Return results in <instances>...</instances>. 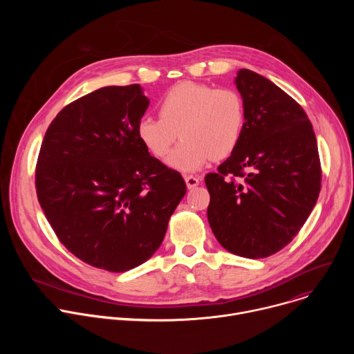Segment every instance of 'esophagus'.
Segmentation results:
<instances>
[{
    "label": "esophagus",
    "mask_w": 354,
    "mask_h": 354,
    "mask_svg": "<svg viewBox=\"0 0 354 354\" xmlns=\"http://www.w3.org/2000/svg\"><path fill=\"white\" fill-rule=\"evenodd\" d=\"M185 182H186L187 189H194L196 186H198L200 179L197 176H193V175H186L185 176Z\"/></svg>",
    "instance_id": "obj_1"
}]
</instances>
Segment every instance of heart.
I'll use <instances>...</instances> for the list:
<instances>
[{
  "label": "heart",
  "instance_id": "b5f03b06",
  "mask_svg": "<svg viewBox=\"0 0 354 354\" xmlns=\"http://www.w3.org/2000/svg\"><path fill=\"white\" fill-rule=\"evenodd\" d=\"M158 113L138 120L137 136L160 160L169 154L180 137L182 142L168 164L182 172H193L212 160L230 157L246 124L245 102L236 89L190 81L174 85L161 96Z\"/></svg>",
  "mask_w": 354,
  "mask_h": 354
}]
</instances>
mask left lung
I'll list each match as a JSON object with an SVG mask.
<instances>
[{
    "mask_svg": "<svg viewBox=\"0 0 354 354\" xmlns=\"http://www.w3.org/2000/svg\"><path fill=\"white\" fill-rule=\"evenodd\" d=\"M235 84L246 108L245 131L217 172L205 178L207 218L223 248L261 259L288 245L304 225L322 169L313 124L299 104L246 68Z\"/></svg>",
    "mask_w": 354,
    "mask_h": 354,
    "instance_id": "obj_1",
    "label": "left lung"
}]
</instances>
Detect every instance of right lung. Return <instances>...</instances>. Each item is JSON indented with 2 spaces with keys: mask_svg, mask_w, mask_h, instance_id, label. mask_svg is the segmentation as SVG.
Segmentation results:
<instances>
[{
  "mask_svg": "<svg viewBox=\"0 0 354 354\" xmlns=\"http://www.w3.org/2000/svg\"><path fill=\"white\" fill-rule=\"evenodd\" d=\"M148 104L138 84L78 97L47 127L36 162L37 200L59 241L112 273L156 254L186 193L182 175L137 136Z\"/></svg>",
  "mask_w": 354,
  "mask_h": 354,
  "instance_id": "1",
  "label": "right lung"
}]
</instances>
